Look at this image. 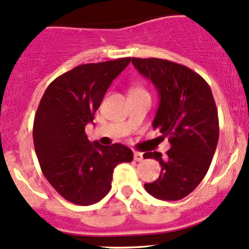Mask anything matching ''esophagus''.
Instances as JSON below:
<instances>
[{"instance_id":"obj_1","label":"esophagus","mask_w":249,"mask_h":249,"mask_svg":"<svg viewBox=\"0 0 249 249\" xmlns=\"http://www.w3.org/2000/svg\"><path fill=\"white\" fill-rule=\"evenodd\" d=\"M134 160L135 161H142L143 154L141 152H134Z\"/></svg>"}]
</instances>
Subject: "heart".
Masks as SVG:
<instances>
[{"label": "heart", "mask_w": 249, "mask_h": 249, "mask_svg": "<svg viewBox=\"0 0 249 249\" xmlns=\"http://www.w3.org/2000/svg\"><path fill=\"white\" fill-rule=\"evenodd\" d=\"M136 90H141V89H136Z\"/></svg>", "instance_id": "b5f03b06"}]
</instances>
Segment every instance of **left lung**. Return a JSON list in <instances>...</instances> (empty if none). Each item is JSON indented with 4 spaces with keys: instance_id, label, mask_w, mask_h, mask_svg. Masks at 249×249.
Masks as SVG:
<instances>
[{
    "instance_id": "1",
    "label": "left lung",
    "mask_w": 249,
    "mask_h": 249,
    "mask_svg": "<svg viewBox=\"0 0 249 249\" xmlns=\"http://www.w3.org/2000/svg\"><path fill=\"white\" fill-rule=\"evenodd\" d=\"M135 69L151 79L159 93L154 129L168 138L166 156L146 152L161 166L159 178L146 191L162 200H178L203 180L218 142V116L208 83L191 69L159 58H133Z\"/></svg>"
}]
</instances>
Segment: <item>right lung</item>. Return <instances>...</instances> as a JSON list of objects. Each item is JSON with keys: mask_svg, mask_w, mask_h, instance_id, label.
<instances>
[{"mask_svg": "<svg viewBox=\"0 0 249 249\" xmlns=\"http://www.w3.org/2000/svg\"><path fill=\"white\" fill-rule=\"evenodd\" d=\"M130 58L83 64L47 87L34 117L33 141L42 173L69 202L90 205L110 191L114 168L133 160L122 143L90 142L85 125L92 122L111 82Z\"/></svg>", "mask_w": 249, "mask_h": 249, "instance_id": "right-lung-1", "label": "right lung"}]
</instances>
